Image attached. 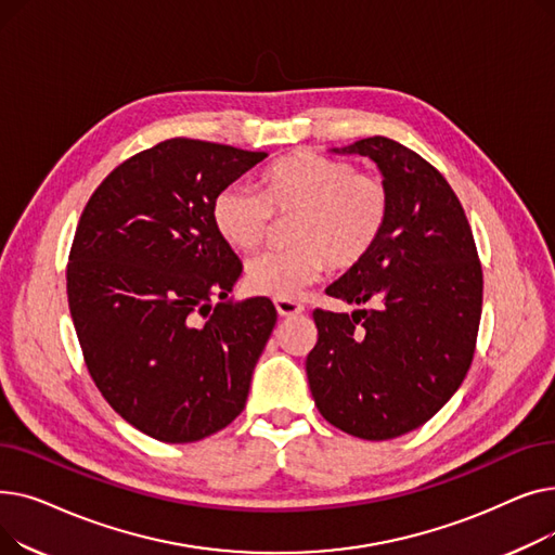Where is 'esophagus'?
<instances>
[{
    "mask_svg": "<svg viewBox=\"0 0 555 555\" xmlns=\"http://www.w3.org/2000/svg\"><path fill=\"white\" fill-rule=\"evenodd\" d=\"M274 306H276L281 317H297V314L304 312V306L299 301H293V299H276Z\"/></svg>",
    "mask_w": 555,
    "mask_h": 555,
    "instance_id": "esophagus-1",
    "label": "esophagus"
}]
</instances>
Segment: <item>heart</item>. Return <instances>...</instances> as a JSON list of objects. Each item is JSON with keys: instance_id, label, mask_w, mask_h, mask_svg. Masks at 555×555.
<instances>
[{"instance_id": "obj_1", "label": "heart", "mask_w": 555, "mask_h": 555, "mask_svg": "<svg viewBox=\"0 0 555 555\" xmlns=\"http://www.w3.org/2000/svg\"><path fill=\"white\" fill-rule=\"evenodd\" d=\"M260 193L229 184L211 202L220 238L243 254L266 243L274 216L297 214L295 247L262 254L247 266L251 295L293 299L324 270H351L380 241L391 211L387 184L351 162L295 151L262 168Z\"/></svg>"}]
</instances>
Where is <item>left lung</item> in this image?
Returning <instances> with one entry per match:
<instances>
[{
    "instance_id": "8db88e82",
    "label": "left lung",
    "mask_w": 555,
    "mask_h": 555,
    "mask_svg": "<svg viewBox=\"0 0 555 555\" xmlns=\"http://www.w3.org/2000/svg\"><path fill=\"white\" fill-rule=\"evenodd\" d=\"M344 153L380 166L391 211L369 256L326 295L364 306L314 308L306 373L319 414L364 441L425 425L473 364L483 274L473 229L443 175L406 145L369 137Z\"/></svg>"
}]
</instances>
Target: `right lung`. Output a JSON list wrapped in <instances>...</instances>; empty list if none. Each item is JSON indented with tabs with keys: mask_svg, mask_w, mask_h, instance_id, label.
<instances>
[{
	"mask_svg": "<svg viewBox=\"0 0 555 555\" xmlns=\"http://www.w3.org/2000/svg\"><path fill=\"white\" fill-rule=\"evenodd\" d=\"M268 153L175 137L116 166L87 199L67 262L82 360L112 410L164 443L224 429L247 400L276 308L218 304L243 266L211 202Z\"/></svg>",
	"mask_w": 555,
	"mask_h": 555,
	"instance_id": "add662e5",
	"label": "right lung"
}]
</instances>
